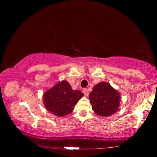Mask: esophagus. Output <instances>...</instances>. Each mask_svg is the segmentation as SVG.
<instances>
[{"instance_id": "34e87169", "label": "esophagus", "mask_w": 157, "mask_h": 157, "mask_svg": "<svg viewBox=\"0 0 157 157\" xmlns=\"http://www.w3.org/2000/svg\"><path fill=\"white\" fill-rule=\"evenodd\" d=\"M83 93H84V94L86 95V96H88V95H89V91H88V90H87L86 89H83Z\"/></svg>"}]
</instances>
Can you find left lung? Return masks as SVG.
<instances>
[{
	"mask_svg": "<svg viewBox=\"0 0 157 157\" xmlns=\"http://www.w3.org/2000/svg\"><path fill=\"white\" fill-rule=\"evenodd\" d=\"M89 99L93 110L100 116L113 115L120 107V93L108 82H101L95 84L90 93Z\"/></svg>",
	"mask_w": 157,
	"mask_h": 157,
	"instance_id": "left-lung-1",
	"label": "left lung"
}]
</instances>
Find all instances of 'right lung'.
Listing matches in <instances>:
<instances>
[{
	"mask_svg": "<svg viewBox=\"0 0 157 157\" xmlns=\"http://www.w3.org/2000/svg\"><path fill=\"white\" fill-rule=\"evenodd\" d=\"M84 96L79 90H73L67 81L57 82L43 95L45 108L53 115L63 117L71 113Z\"/></svg>",
	"mask_w": 157,
	"mask_h": 157,
	"instance_id": "add662e5",
	"label": "right lung"
}]
</instances>
